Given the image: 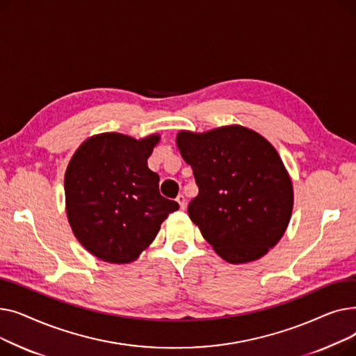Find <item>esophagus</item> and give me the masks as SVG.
Masks as SVG:
<instances>
[{"instance_id": "obj_1", "label": "esophagus", "mask_w": 356, "mask_h": 356, "mask_svg": "<svg viewBox=\"0 0 356 356\" xmlns=\"http://www.w3.org/2000/svg\"><path fill=\"white\" fill-rule=\"evenodd\" d=\"M176 200H177L179 204H180V209H184V208H186V199H184V196H183L181 193H179V196L176 197Z\"/></svg>"}]
</instances>
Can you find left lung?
Masks as SVG:
<instances>
[{
  "instance_id": "left-lung-1",
  "label": "left lung",
  "mask_w": 356,
  "mask_h": 356,
  "mask_svg": "<svg viewBox=\"0 0 356 356\" xmlns=\"http://www.w3.org/2000/svg\"><path fill=\"white\" fill-rule=\"evenodd\" d=\"M177 147L199 188L188 213L203 238L232 264L266 255L293 209L291 180L275 148L239 125L181 131Z\"/></svg>"
}]
</instances>
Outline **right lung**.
I'll return each instance as SVG.
<instances>
[{
	"mask_svg": "<svg viewBox=\"0 0 356 356\" xmlns=\"http://www.w3.org/2000/svg\"><path fill=\"white\" fill-rule=\"evenodd\" d=\"M159 136L134 140L106 133L86 140L65 175L66 212L73 234L95 257L131 263L156 238L179 203L159 191L147 165Z\"/></svg>",
	"mask_w": 356,
	"mask_h": 356,
	"instance_id": "1",
	"label": "right lung"
}]
</instances>
